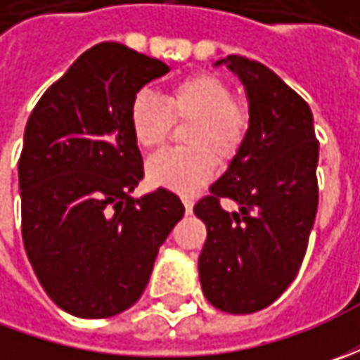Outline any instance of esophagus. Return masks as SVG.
Listing matches in <instances>:
<instances>
[{"instance_id": "obj_1", "label": "esophagus", "mask_w": 360, "mask_h": 360, "mask_svg": "<svg viewBox=\"0 0 360 360\" xmlns=\"http://www.w3.org/2000/svg\"><path fill=\"white\" fill-rule=\"evenodd\" d=\"M192 206H194V202L190 200V198H184V208H186V214H192Z\"/></svg>"}]
</instances>
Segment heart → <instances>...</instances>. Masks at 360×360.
<instances>
[{
    "instance_id": "heart-1",
    "label": "heart",
    "mask_w": 360,
    "mask_h": 360,
    "mask_svg": "<svg viewBox=\"0 0 360 360\" xmlns=\"http://www.w3.org/2000/svg\"><path fill=\"white\" fill-rule=\"evenodd\" d=\"M174 122H190L182 140L188 148H170L148 160L146 174L156 186L192 194L204 186L216 162H229L240 148L248 128V110L216 74L200 72L176 82L166 98L140 91L130 105V128L136 142L154 150L166 142Z\"/></svg>"
}]
</instances>
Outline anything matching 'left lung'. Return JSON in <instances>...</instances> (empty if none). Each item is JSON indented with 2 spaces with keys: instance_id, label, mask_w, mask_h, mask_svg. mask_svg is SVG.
<instances>
[{
  "instance_id": "obj_1",
  "label": "left lung",
  "mask_w": 360,
  "mask_h": 360,
  "mask_svg": "<svg viewBox=\"0 0 360 360\" xmlns=\"http://www.w3.org/2000/svg\"><path fill=\"white\" fill-rule=\"evenodd\" d=\"M248 98V130L194 214L206 224L198 272L218 311H262L295 281L319 206V142L309 104L260 62L229 56ZM220 198L241 206L226 213Z\"/></svg>"
}]
</instances>
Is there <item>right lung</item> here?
I'll return each instance as SVG.
<instances>
[{
    "mask_svg": "<svg viewBox=\"0 0 360 360\" xmlns=\"http://www.w3.org/2000/svg\"><path fill=\"white\" fill-rule=\"evenodd\" d=\"M170 68L116 41L84 51L35 104L20 156L21 236L48 297L79 319H108L142 297L180 198L144 178L130 128L134 96Z\"/></svg>",
    "mask_w": 360,
    "mask_h": 360,
    "instance_id": "right-lung-1",
    "label": "right lung"
}]
</instances>
